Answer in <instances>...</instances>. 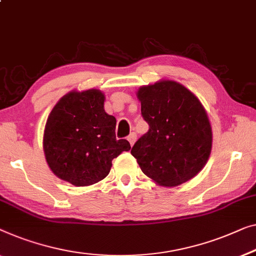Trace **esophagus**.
Segmentation results:
<instances>
[{"mask_svg":"<svg viewBox=\"0 0 256 256\" xmlns=\"http://www.w3.org/2000/svg\"><path fill=\"white\" fill-rule=\"evenodd\" d=\"M136 137H137V135L135 134V132H132V134L127 137V140H129V143H130V146H132V144L135 143Z\"/></svg>","mask_w":256,"mask_h":256,"instance_id":"34e87169","label":"esophagus"}]
</instances>
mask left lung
Here are the masks:
<instances>
[{
  "mask_svg": "<svg viewBox=\"0 0 256 256\" xmlns=\"http://www.w3.org/2000/svg\"><path fill=\"white\" fill-rule=\"evenodd\" d=\"M137 98L149 130L132 149L140 170L165 187L194 178L208 162L212 132L202 104L173 80L140 88Z\"/></svg>",
  "mask_w": 256,
  "mask_h": 256,
  "instance_id": "obj_1",
  "label": "left lung"
}]
</instances>
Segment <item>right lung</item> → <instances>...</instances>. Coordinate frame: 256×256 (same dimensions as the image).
<instances>
[{"instance_id":"1","label":"right lung","mask_w":256,"mask_h":256,"mask_svg":"<svg viewBox=\"0 0 256 256\" xmlns=\"http://www.w3.org/2000/svg\"><path fill=\"white\" fill-rule=\"evenodd\" d=\"M99 90L69 92L52 110L44 132V151L55 176L75 186H90L110 173L112 160L130 150L116 140V120L104 110Z\"/></svg>"}]
</instances>
